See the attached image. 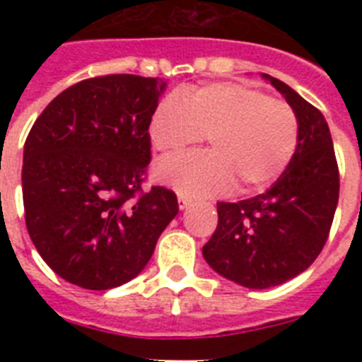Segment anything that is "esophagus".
<instances>
[{"label":"esophagus","instance_id":"34e87169","mask_svg":"<svg viewBox=\"0 0 362 362\" xmlns=\"http://www.w3.org/2000/svg\"><path fill=\"white\" fill-rule=\"evenodd\" d=\"M192 203V199L190 197H187V196H183V194H179V209L181 210H185L188 206V204Z\"/></svg>","mask_w":362,"mask_h":362}]
</instances>
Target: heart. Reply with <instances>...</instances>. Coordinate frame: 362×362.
Instances as JSON below:
<instances>
[{
    "label": "heart",
    "instance_id": "b5f03b06",
    "mask_svg": "<svg viewBox=\"0 0 362 362\" xmlns=\"http://www.w3.org/2000/svg\"><path fill=\"white\" fill-rule=\"evenodd\" d=\"M209 137L212 152L159 163L156 175L188 196H216L235 183L239 194L270 187L299 141V119L286 101L235 83H212L172 94L150 121L156 150L179 156Z\"/></svg>",
    "mask_w": 362,
    "mask_h": 362
}]
</instances>
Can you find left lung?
Segmentation results:
<instances>
[{
	"label": "left lung",
	"instance_id": "1",
	"mask_svg": "<svg viewBox=\"0 0 362 362\" xmlns=\"http://www.w3.org/2000/svg\"><path fill=\"white\" fill-rule=\"evenodd\" d=\"M264 78L296 110L297 148L264 194L217 203V228L203 246L217 274L255 290L286 283L317 259L339 201V166L325 116L286 83Z\"/></svg>",
	"mask_w": 362,
	"mask_h": 362
}]
</instances>
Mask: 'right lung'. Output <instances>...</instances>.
Instances as JSON below:
<instances>
[{"label": "right lung", "instance_id": "1", "mask_svg": "<svg viewBox=\"0 0 362 362\" xmlns=\"http://www.w3.org/2000/svg\"><path fill=\"white\" fill-rule=\"evenodd\" d=\"M165 85L134 74L83 79L32 124L21 170L25 223L45 263L69 283H129L177 216L174 192L141 188Z\"/></svg>", "mask_w": 362, "mask_h": 362}]
</instances>
